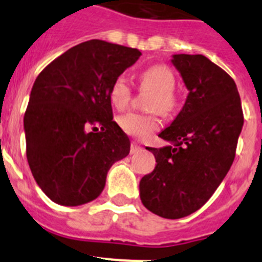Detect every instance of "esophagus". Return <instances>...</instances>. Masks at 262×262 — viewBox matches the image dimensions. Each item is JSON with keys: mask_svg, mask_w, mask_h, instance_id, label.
Returning a JSON list of instances; mask_svg holds the SVG:
<instances>
[{"mask_svg": "<svg viewBox=\"0 0 262 262\" xmlns=\"http://www.w3.org/2000/svg\"><path fill=\"white\" fill-rule=\"evenodd\" d=\"M140 149H142V147H140L138 143H135V142L131 143V148H129V152H131V154H136V152H139Z\"/></svg>", "mask_w": 262, "mask_h": 262, "instance_id": "34e87169", "label": "esophagus"}]
</instances>
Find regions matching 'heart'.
I'll return each instance as SVG.
<instances>
[{"label": "heart", "mask_w": 262, "mask_h": 262, "mask_svg": "<svg viewBox=\"0 0 262 262\" xmlns=\"http://www.w3.org/2000/svg\"><path fill=\"white\" fill-rule=\"evenodd\" d=\"M174 86V73L165 64H154L139 73V89L152 93L148 97V110H157L161 114L173 113L178 105ZM133 93V86L124 75L115 77L108 90L111 103L118 110H123L129 105ZM118 123L124 133L136 139L148 138L160 127L157 113L142 114L131 111L120 115Z\"/></svg>", "instance_id": "obj_1"}]
</instances>
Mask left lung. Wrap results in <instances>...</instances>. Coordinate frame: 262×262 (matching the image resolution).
Segmentation results:
<instances>
[{"label":"left lung","mask_w":262,"mask_h":262,"mask_svg":"<svg viewBox=\"0 0 262 262\" xmlns=\"http://www.w3.org/2000/svg\"><path fill=\"white\" fill-rule=\"evenodd\" d=\"M189 96L160 138L173 145L148 149L154 172L140 181V200L149 211L180 219L211 198L233 163L244 115L239 92L226 71L203 55H174Z\"/></svg>","instance_id":"obj_1"}]
</instances>
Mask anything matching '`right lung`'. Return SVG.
Here are the masks:
<instances>
[{
    "mask_svg": "<svg viewBox=\"0 0 262 262\" xmlns=\"http://www.w3.org/2000/svg\"><path fill=\"white\" fill-rule=\"evenodd\" d=\"M140 55L93 39L60 55L36 77L23 120L26 155L36 184L55 203L96 200L110 166L129 154L128 136L113 120L108 90Z\"/></svg>",
    "mask_w": 262,
    "mask_h": 262,
    "instance_id": "obj_1",
    "label": "right lung"
}]
</instances>
